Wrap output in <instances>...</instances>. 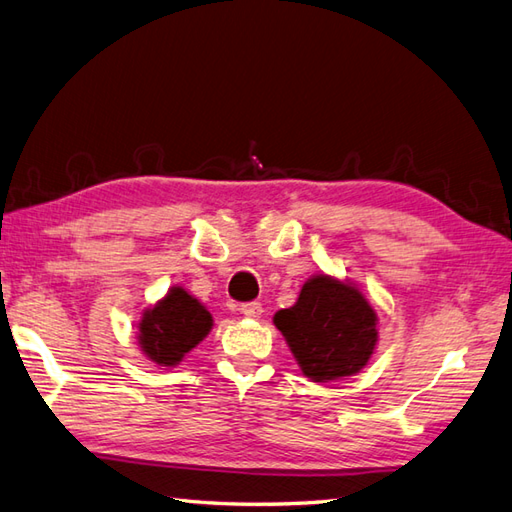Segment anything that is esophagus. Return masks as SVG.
<instances>
[{
  "instance_id": "obj_1",
  "label": "esophagus",
  "mask_w": 512,
  "mask_h": 512,
  "mask_svg": "<svg viewBox=\"0 0 512 512\" xmlns=\"http://www.w3.org/2000/svg\"><path fill=\"white\" fill-rule=\"evenodd\" d=\"M241 313L247 320H258V317L263 315V306H260V302H247L241 306Z\"/></svg>"
}]
</instances>
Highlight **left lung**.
Returning a JSON list of instances; mask_svg holds the SVG:
<instances>
[{"label":"left lung","mask_w":512,"mask_h":512,"mask_svg":"<svg viewBox=\"0 0 512 512\" xmlns=\"http://www.w3.org/2000/svg\"><path fill=\"white\" fill-rule=\"evenodd\" d=\"M302 374L313 383L352 377L368 366L379 342V317L355 282L315 274L298 300L274 315Z\"/></svg>","instance_id":"1"}]
</instances>
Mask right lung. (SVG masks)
I'll return each mask as SVG.
<instances>
[{
	"instance_id": "obj_1",
	"label": "right lung",
	"mask_w": 512,
	"mask_h": 512,
	"mask_svg": "<svg viewBox=\"0 0 512 512\" xmlns=\"http://www.w3.org/2000/svg\"><path fill=\"white\" fill-rule=\"evenodd\" d=\"M210 311L184 287H170L162 300L144 309L138 322V346L146 359L175 368L212 331Z\"/></svg>"
}]
</instances>
